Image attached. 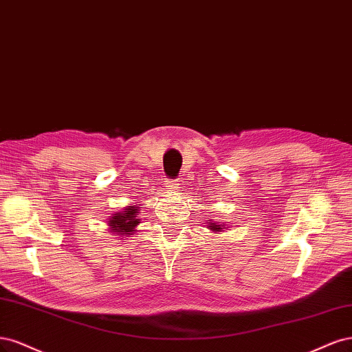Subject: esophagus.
<instances>
[{
  "mask_svg": "<svg viewBox=\"0 0 352 352\" xmlns=\"http://www.w3.org/2000/svg\"><path fill=\"white\" fill-rule=\"evenodd\" d=\"M165 187H166V190H169L171 192H175V191L178 190L177 181H166V183H165Z\"/></svg>",
  "mask_w": 352,
  "mask_h": 352,
  "instance_id": "esophagus-1",
  "label": "esophagus"
}]
</instances>
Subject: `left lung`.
<instances>
[{
    "mask_svg": "<svg viewBox=\"0 0 352 352\" xmlns=\"http://www.w3.org/2000/svg\"><path fill=\"white\" fill-rule=\"evenodd\" d=\"M206 228H209L210 231H213L214 234L218 232H222V231H226V228H228V225L226 223H219V222H214L213 219H210V222H208Z\"/></svg>",
    "mask_w": 352,
    "mask_h": 352,
    "instance_id": "left-lung-1",
    "label": "left lung"
}]
</instances>
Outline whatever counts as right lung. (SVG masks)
Masks as SVG:
<instances>
[{
	"instance_id": "obj_1",
	"label": "right lung",
	"mask_w": 352,
	"mask_h": 352,
	"mask_svg": "<svg viewBox=\"0 0 352 352\" xmlns=\"http://www.w3.org/2000/svg\"><path fill=\"white\" fill-rule=\"evenodd\" d=\"M139 213H140V208L135 205L127 206L120 212L112 213V217L108 218L107 221L108 230L112 234L118 235V238L133 235L135 228H138V225L140 223V219L138 218Z\"/></svg>"
}]
</instances>
